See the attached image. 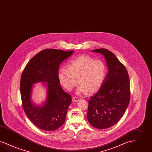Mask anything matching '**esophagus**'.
Instances as JSON below:
<instances>
[{
	"mask_svg": "<svg viewBox=\"0 0 152 152\" xmlns=\"http://www.w3.org/2000/svg\"><path fill=\"white\" fill-rule=\"evenodd\" d=\"M80 100V98L78 97H73L72 98V101L73 102H77Z\"/></svg>",
	"mask_w": 152,
	"mask_h": 152,
	"instance_id": "1",
	"label": "esophagus"
}]
</instances>
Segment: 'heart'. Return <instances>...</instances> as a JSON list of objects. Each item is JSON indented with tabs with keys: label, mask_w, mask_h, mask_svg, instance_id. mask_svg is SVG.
Instances as JSON below:
<instances>
[{
	"label": "heart",
	"mask_w": 152,
	"mask_h": 152,
	"mask_svg": "<svg viewBox=\"0 0 152 152\" xmlns=\"http://www.w3.org/2000/svg\"><path fill=\"white\" fill-rule=\"evenodd\" d=\"M106 75V68L102 61L83 55L68 61L67 68H60L58 74L61 85L68 91H71L78 81L76 91L78 94L98 91Z\"/></svg>",
	"instance_id": "b5f03b06"
}]
</instances>
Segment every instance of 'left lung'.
<instances>
[{
    "label": "left lung",
    "instance_id": "left-lung-1",
    "mask_svg": "<svg viewBox=\"0 0 152 152\" xmlns=\"http://www.w3.org/2000/svg\"><path fill=\"white\" fill-rule=\"evenodd\" d=\"M103 55L108 72L99 91L89 100L87 118L94 127L102 129L116 124L123 116L130 101L127 69L107 49L91 50Z\"/></svg>",
    "mask_w": 152,
    "mask_h": 152
}]
</instances>
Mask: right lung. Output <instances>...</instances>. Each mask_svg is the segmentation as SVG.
Listing matches in <instances>:
<instances>
[{
    "label": "right lung",
    "instance_id": "1",
    "mask_svg": "<svg viewBox=\"0 0 152 152\" xmlns=\"http://www.w3.org/2000/svg\"><path fill=\"white\" fill-rule=\"evenodd\" d=\"M73 52L43 50L31 59L22 73L20 93L23 109L30 121L43 131H55L66 121L72 97L61 88L58 74L61 63ZM38 82H43L47 88V98L39 105L31 99L34 84Z\"/></svg>",
    "mask_w": 152,
    "mask_h": 152
}]
</instances>
